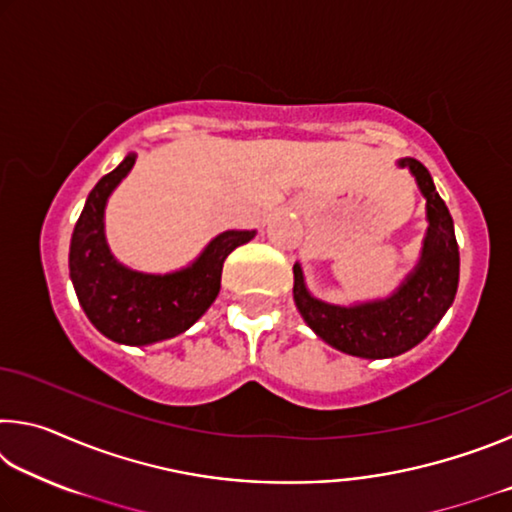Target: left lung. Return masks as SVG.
I'll use <instances>...</instances> for the list:
<instances>
[{
	"label": "left lung",
	"instance_id": "1",
	"mask_svg": "<svg viewBox=\"0 0 512 512\" xmlns=\"http://www.w3.org/2000/svg\"><path fill=\"white\" fill-rule=\"evenodd\" d=\"M397 164L413 173L427 198L429 228L418 266L393 296L352 307L329 305L311 296L300 264L293 266V300L305 323L332 348L361 359H388L415 348L452 307L458 289V244L452 214L422 162L402 158Z\"/></svg>",
	"mask_w": 512,
	"mask_h": 512
}]
</instances>
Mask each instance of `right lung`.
<instances>
[{
  "label": "right lung",
  "mask_w": 512,
  "mask_h": 512,
  "mask_svg": "<svg viewBox=\"0 0 512 512\" xmlns=\"http://www.w3.org/2000/svg\"><path fill=\"white\" fill-rule=\"evenodd\" d=\"M135 158V153H128L85 201L69 244V277L85 316L103 336L124 345H151L183 334L210 309L219 296L225 257L248 244L255 230L221 232L196 262L176 273L151 275L119 264L103 235V212Z\"/></svg>",
  "instance_id": "right-lung-1"
}]
</instances>
